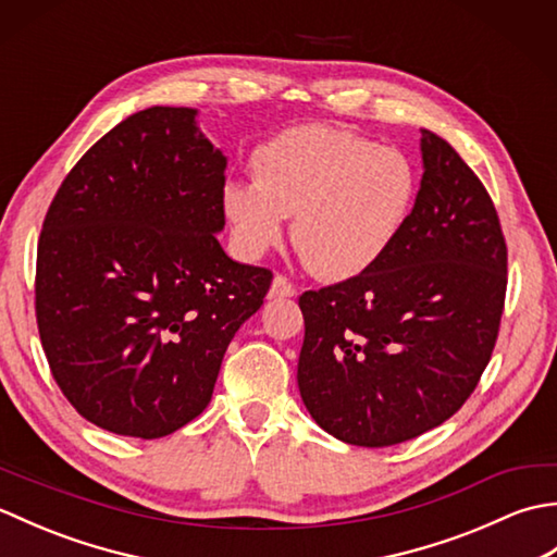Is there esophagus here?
Instances as JSON below:
<instances>
[{
    "label": "esophagus",
    "mask_w": 557,
    "mask_h": 557,
    "mask_svg": "<svg viewBox=\"0 0 557 557\" xmlns=\"http://www.w3.org/2000/svg\"><path fill=\"white\" fill-rule=\"evenodd\" d=\"M294 294H297V289H294L292 282L287 277L277 275L275 280H272L270 292H268V299H289V297H294Z\"/></svg>",
    "instance_id": "esophagus-1"
}]
</instances>
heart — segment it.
<instances>
[{
  "mask_svg": "<svg viewBox=\"0 0 557 557\" xmlns=\"http://www.w3.org/2000/svg\"><path fill=\"white\" fill-rule=\"evenodd\" d=\"M253 182H224L220 206L244 258L282 242L285 218L304 263L323 280L369 272L405 234L419 200L409 156L325 124L292 126L251 156Z\"/></svg>",
  "mask_w": 557,
  "mask_h": 557,
  "instance_id": "obj_1",
  "label": "heart"
}]
</instances>
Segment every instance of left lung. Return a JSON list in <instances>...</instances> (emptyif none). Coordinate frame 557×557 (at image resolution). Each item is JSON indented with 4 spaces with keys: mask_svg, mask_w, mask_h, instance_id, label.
I'll use <instances>...</instances> for the list:
<instances>
[{
    "mask_svg": "<svg viewBox=\"0 0 557 557\" xmlns=\"http://www.w3.org/2000/svg\"><path fill=\"white\" fill-rule=\"evenodd\" d=\"M423 176L405 234L359 277L304 292L299 393L337 441L387 447L447 421L498 339L507 246L479 176L421 128Z\"/></svg>",
    "mask_w": 557,
    "mask_h": 557,
    "instance_id": "8db88e82",
    "label": "left lung"
}]
</instances>
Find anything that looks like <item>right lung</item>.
<instances>
[{
  "mask_svg": "<svg viewBox=\"0 0 557 557\" xmlns=\"http://www.w3.org/2000/svg\"><path fill=\"white\" fill-rule=\"evenodd\" d=\"M196 116H126L66 174L42 222L47 363L81 417L116 435L152 441L194 421L272 282L222 251L227 158Z\"/></svg>",
  "mask_w": 557,
  "mask_h": 557,
  "instance_id": "add662e5",
  "label": "right lung"
}]
</instances>
